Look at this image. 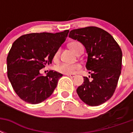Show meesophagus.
Instances as JSON below:
<instances>
[{
    "label": "esophagus",
    "mask_w": 133,
    "mask_h": 133,
    "mask_svg": "<svg viewBox=\"0 0 133 133\" xmlns=\"http://www.w3.org/2000/svg\"><path fill=\"white\" fill-rule=\"evenodd\" d=\"M65 75H67L68 77H70L71 78H72V77H75L77 75H75V74H66Z\"/></svg>",
    "instance_id": "34e87169"
}]
</instances>
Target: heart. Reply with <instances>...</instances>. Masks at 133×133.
Instances as JSON below:
<instances>
[{"label": "heart", "instance_id": "obj_1", "mask_svg": "<svg viewBox=\"0 0 133 133\" xmlns=\"http://www.w3.org/2000/svg\"><path fill=\"white\" fill-rule=\"evenodd\" d=\"M81 43L77 41H73L69 43V47L71 50H73L74 52H76L77 48H79V46L81 45ZM59 50H58L56 52V54L54 55V58H56L59 55ZM81 68V65L77 63H74V64H68V63H62L59 65L56 68V70L58 71V72L63 73V74H72L76 70H79Z\"/></svg>", "mask_w": 133, "mask_h": 133}]
</instances>
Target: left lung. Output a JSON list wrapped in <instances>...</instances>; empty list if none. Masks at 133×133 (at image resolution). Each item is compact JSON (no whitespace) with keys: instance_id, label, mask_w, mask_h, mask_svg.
<instances>
[{"instance_id":"8db88e82","label":"left lung","mask_w":133,"mask_h":133,"mask_svg":"<svg viewBox=\"0 0 133 133\" xmlns=\"http://www.w3.org/2000/svg\"><path fill=\"white\" fill-rule=\"evenodd\" d=\"M69 37L81 42L88 53L86 68L92 79L83 77L77 92L90 106L105 103L113 95L121 75L122 52L110 34L97 27L71 30Z\"/></svg>"}]
</instances>
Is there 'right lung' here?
Instances as JSON below:
<instances>
[{"instance_id": "1", "label": "right lung", "mask_w": 133, "mask_h": 133, "mask_svg": "<svg viewBox=\"0 0 133 133\" xmlns=\"http://www.w3.org/2000/svg\"><path fill=\"white\" fill-rule=\"evenodd\" d=\"M69 30L58 33H31L14 42L7 58V77L18 97L25 102L37 104L50 97L63 75L39 71L52 63L56 52L65 42Z\"/></svg>"}]
</instances>
